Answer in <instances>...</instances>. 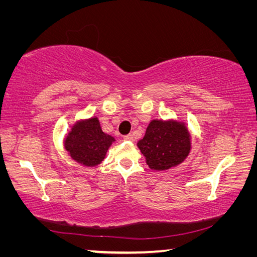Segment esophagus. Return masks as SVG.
<instances>
[{
    "instance_id": "34e87169",
    "label": "esophagus",
    "mask_w": 257,
    "mask_h": 257,
    "mask_svg": "<svg viewBox=\"0 0 257 257\" xmlns=\"http://www.w3.org/2000/svg\"><path fill=\"white\" fill-rule=\"evenodd\" d=\"M123 141H125V142H133L134 141L133 135H127V136H124L123 137Z\"/></svg>"
}]
</instances>
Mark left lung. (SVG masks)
Masks as SVG:
<instances>
[{"instance_id":"8db88e82","label":"left lung","mask_w":257,"mask_h":257,"mask_svg":"<svg viewBox=\"0 0 257 257\" xmlns=\"http://www.w3.org/2000/svg\"><path fill=\"white\" fill-rule=\"evenodd\" d=\"M137 146L150 169L165 171L181 164L189 155L191 135L182 121L154 119Z\"/></svg>"}]
</instances>
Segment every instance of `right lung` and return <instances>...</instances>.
<instances>
[{
	"instance_id": "1",
	"label": "right lung",
	"mask_w": 257,
	"mask_h": 257,
	"mask_svg": "<svg viewBox=\"0 0 257 257\" xmlns=\"http://www.w3.org/2000/svg\"><path fill=\"white\" fill-rule=\"evenodd\" d=\"M114 137L105 134L97 116L81 119L71 125L64 138V149L70 158L84 167H96L105 159Z\"/></svg>"
}]
</instances>
